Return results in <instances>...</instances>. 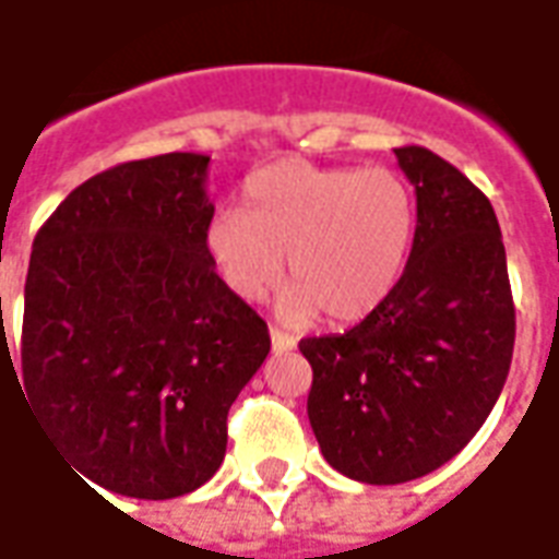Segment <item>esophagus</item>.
<instances>
[{
  "instance_id": "34e87169",
  "label": "esophagus",
  "mask_w": 559,
  "mask_h": 559,
  "mask_svg": "<svg viewBox=\"0 0 559 559\" xmlns=\"http://www.w3.org/2000/svg\"><path fill=\"white\" fill-rule=\"evenodd\" d=\"M269 338H272V350H275V354H287V350L296 347V338L287 333H281V330H269Z\"/></svg>"
}]
</instances>
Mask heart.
Masks as SVG:
<instances>
[{"mask_svg": "<svg viewBox=\"0 0 559 559\" xmlns=\"http://www.w3.org/2000/svg\"><path fill=\"white\" fill-rule=\"evenodd\" d=\"M245 209L209 221L205 248L239 299H263L284 272L293 284L281 314L311 318L318 308L350 323L388 299L415 241V193L400 171L314 166L278 159L248 178Z\"/></svg>", "mask_w": 559, "mask_h": 559, "instance_id": "heart-1", "label": "heart"}]
</instances>
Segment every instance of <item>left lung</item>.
Listing matches in <instances>:
<instances>
[{"mask_svg": "<svg viewBox=\"0 0 559 559\" xmlns=\"http://www.w3.org/2000/svg\"><path fill=\"white\" fill-rule=\"evenodd\" d=\"M417 226L400 284L342 335L302 338L308 420L326 463L362 484L415 481L481 429L514 350L506 245L490 199L427 147H396Z\"/></svg>", "mask_w": 559, "mask_h": 559, "instance_id": "obj_1", "label": "left lung"}]
</instances>
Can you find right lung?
<instances>
[{
  "label": "right lung",
  "mask_w": 559,
  "mask_h": 559,
  "mask_svg": "<svg viewBox=\"0 0 559 559\" xmlns=\"http://www.w3.org/2000/svg\"><path fill=\"white\" fill-rule=\"evenodd\" d=\"M209 159L99 171L33 241L17 388L66 460L120 497H185L209 481L229 405L272 345L205 248Z\"/></svg>",
  "instance_id": "add662e5"
}]
</instances>
